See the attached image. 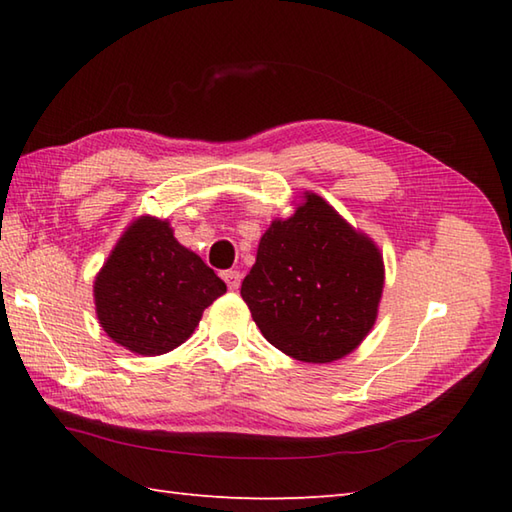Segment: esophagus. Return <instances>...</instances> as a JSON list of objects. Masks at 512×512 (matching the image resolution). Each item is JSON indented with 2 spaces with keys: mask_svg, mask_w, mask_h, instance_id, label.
<instances>
[{
  "mask_svg": "<svg viewBox=\"0 0 512 512\" xmlns=\"http://www.w3.org/2000/svg\"><path fill=\"white\" fill-rule=\"evenodd\" d=\"M241 278H243V274H241V271H236V269L223 271V280H225L229 289H238V287H241Z\"/></svg>",
  "mask_w": 512,
  "mask_h": 512,
  "instance_id": "34e87169",
  "label": "esophagus"
}]
</instances>
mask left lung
I'll return each mask as SVG.
<instances>
[{
    "label": "left lung",
    "mask_w": 512,
    "mask_h": 512,
    "mask_svg": "<svg viewBox=\"0 0 512 512\" xmlns=\"http://www.w3.org/2000/svg\"><path fill=\"white\" fill-rule=\"evenodd\" d=\"M380 247L305 192L294 214L260 236L241 296L267 342L300 362L327 364L356 351L378 318Z\"/></svg>",
    "instance_id": "left-lung-1"
}]
</instances>
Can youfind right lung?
Masks as SVG:
<instances>
[{"label": "right lung", "mask_w": 512, "mask_h": 512, "mask_svg": "<svg viewBox=\"0 0 512 512\" xmlns=\"http://www.w3.org/2000/svg\"><path fill=\"white\" fill-rule=\"evenodd\" d=\"M92 291L99 325L112 342L137 356H163L192 336L227 287L176 241L170 221L145 214L125 227Z\"/></svg>", "instance_id": "obj_1"}]
</instances>
